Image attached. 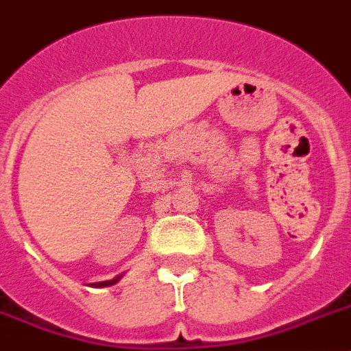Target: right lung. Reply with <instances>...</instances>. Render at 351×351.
<instances>
[{"label": "right lung", "mask_w": 351, "mask_h": 351, "mask_svg": "<svg viewBox=\"0 0 351 351\" xmlns=\"http://www.w3.org/2000/svg\"><path fill=\"white\" fill-rule=\"evenodd\" d=\"M121 276H117L114 278V280H109V282H98V283H91L93 287H109V285H114V283L118 282V280H120Z\"/></svg>", "instance_id": "1"}]
</instances>
